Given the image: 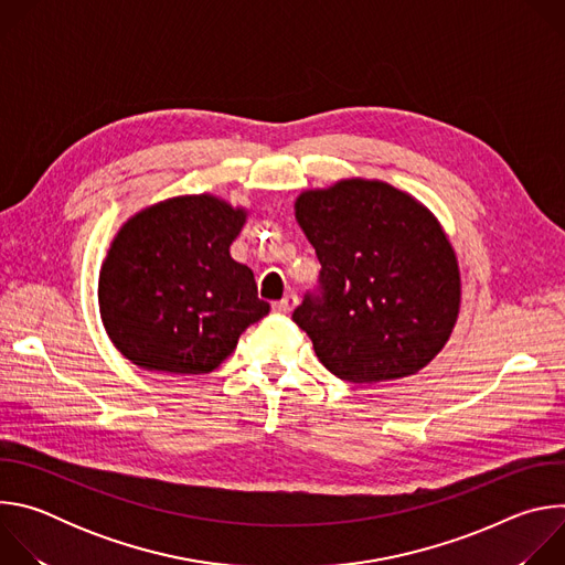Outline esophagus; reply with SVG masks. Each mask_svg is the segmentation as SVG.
Returning a JSON list of instances; mask_svg holds the SVG:
<instances>
[{
    "instance_id": "34e87169",
    "label": "esophagus",
    "mask_w": 565,
    "mask_h": 565,
    "mask_svg": "<svg viewBox=\"0 0 565 565\" xmlns=\"http://www.w3.org/2000/svg\"><path fill=\"white\" fill-rule=\"evenodd\" d=\"M295 306H297V297L295 295H286L281 301H277L273 308L277 310V312H292L295 310Z\"/></svg>"
}]
</instances>
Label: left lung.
I'll return each mask as SVG.
<instances>
[{"mask_svg": "<svg viewBox=\"0 0 565 565\" xmlns=\"http://www.w3.org/2000/svg\"><path fill=\"white\" fill-rule=\"evenodd\" d=\"M295 218L321 264V297L292 319L331 373L353 384L399 380L447 344L460 312L451 241L409 192L377 179L303 190Z\"/></svg>", "mask_w": 565, "mask_h": 565, "instance_id": "left-lung-1", "label": "left lung"}]
</instances>
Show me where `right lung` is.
Wrapping results in <instances>:
<instances>
[{"mask_svg":"<svg viewBox=\"0 0 565 565\" xmlns=\"http://www.w3.org/2000/svg\"><path fill=\"white\" fill-rule=\"evenodd\" d=\"M250 210L214 194L158 201L116 232L98 277L111 344L145 371L212 373L270 306L230 255Z\"/></svg>","mask_w":565,"mask_h":565,"instance_id":"add662e5","label":"right lung"}]
</instances>
